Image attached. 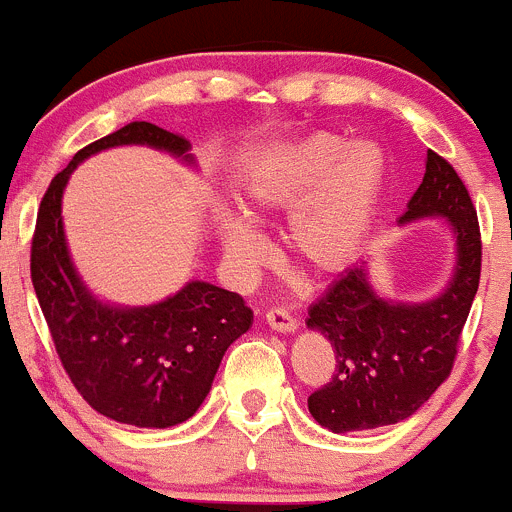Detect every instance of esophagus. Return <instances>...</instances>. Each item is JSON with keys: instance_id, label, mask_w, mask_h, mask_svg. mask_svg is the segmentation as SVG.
<instances>
[{"instance_id": "34e87169", "label": "esophagus", "mask_w": 512, "mask_h": 512, "mask_svg": "<svg viewBox=\"0 0 512 512\" xmlns=\"http://www.w3.org/2000/svg\"><path fill=\"white\" fill-rule=\"evenodd\" d=\"M266 323L271 331L278 333H296L298 331V323L291 313L281 311V308H273V311L266 313Z\"/></svg>"}]
</instances>
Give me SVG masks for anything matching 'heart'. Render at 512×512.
<instances>
[{"instance_id": "heart-1", "label": "heart", "mask_w": 512, "mask_h": 512, "mask_svg": "<svg viewBox=\"0 0 512 512\" xmlns=\"http://www.w3.org/2000/svg\"><path fill=\"white\" fill-rule=\"evenodd\" d=\"M391 186L388 151L373 139L313 131L266 151L241 179V216L219 214L214 236L226 266L251 281L268 246L251 224L286 219L291 256L313 273H338L366 249Z\"/></svg>"}]
</instances>
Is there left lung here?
Returning <instances> with one entry per match:
<instances>
[{"label": "left lung", "instance_id": "8db88e82", "mask_svg": "<svg viewBox=\"0 0 512 512\" xmlns=\"http://www.w3.org/2000/svg\"><path fill=\"white\" fill-rule=\"evenodd\" d=\"M445 221L455 241L450 278L426 301H396L378 291L368 261L346 268L308 308L306 326L336 353L331 381L308 396L318 426L353 433L411 418L448 378L480 281V231L468 189L435 151L398 224Z\"/></svg>", "mask_w": 512, "mask_h": 512}]
</instances>
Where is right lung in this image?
Here are the masks:
<instances>
[{"mask_svg":"<svg viewBox=\"0 0 512 512\" xmlns=\"http://www.w3.org/2000/svg\"><path fill=\"white\" fill-rule=\"evenodd\" d=\"M116 146H149L196 169L189 141L149 121L84 146L39 206L32 283L64 371L84 401L116 423L171 428L199 411L226 348L249 331L254 311L239 293L209 281H189L149 306L104 301L86 286L64 234V189L82 161Z\"/></svg>","mask_w":512,"mask_h":512,"instance_id":"add662e5","label":"right lung"}]
</instances>
